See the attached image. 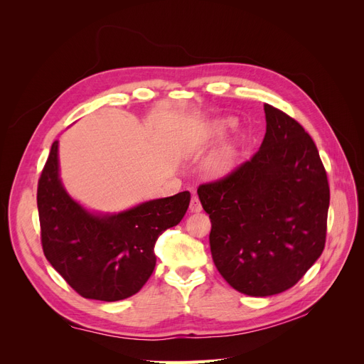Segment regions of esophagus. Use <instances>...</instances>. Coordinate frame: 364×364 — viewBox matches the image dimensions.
Masks as SVG:
<instances>
[{
	"mask_svg": "<svg viewBox=\"0 0 364 364\" xmlns=\"http://www.w3.org/2000/svg\"><path fill=\"white\" fill-rule=\"evenodd\" d=\"M190 211H191V213H200V211H202V205H200V200H199V197H197V196H193V197H191Z\"/></svg>",
	"mask_w": 364,
	"mask_h": 364,
	"instance_id": "esophagus-1",
	"label": "esophagus"
}]
</instances>
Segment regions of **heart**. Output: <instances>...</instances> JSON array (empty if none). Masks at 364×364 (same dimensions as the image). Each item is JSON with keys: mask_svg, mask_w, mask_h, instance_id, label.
<instances>
[{"mask_svg": "<svg viewBox=\"0 0 364 364\" xmlns=\"http://www.w3.org/2000/svg\"><path fill=\"white\" fill-rule=\"evenodd\" d=\"M232 118H217L209 123L203 132V135L199 141V150H206L217 142L222 141L228 132L234 126ZM240 146L241 139L240 136L230 138L225 144L220 146L211 156H209L203 164V173L211 179L225 178L230 171L235 168L238 155H240Z\"/></svg>", "mask_w": 364, "mask_h": 364, "instance_id": "obj_1", "label": "heart"}]
</instances>
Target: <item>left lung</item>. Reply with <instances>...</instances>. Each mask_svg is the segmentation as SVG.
<instances>
[{
  "mask_svg": "<svg viewBox=\"0 0 364 364\" xmlns=\"http://www.w3.org/2000/svg\"><path fill=\"white\" fill-rule=\"evenodd\" d=\"M266 135L250 161L225 179L200 185L211 218L213 261L247 296L278 294L322 255L329 186L317 147L287 114L264 105Z\"/></svg>",
  "mask_w": 364,
  "mask_h": 364,
  "instance_id": "obj_1",
  "label": "left lung"
}]
</instances>
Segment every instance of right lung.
<instances>
[{"instance_id":"right-lung-1","label":"right lung","mask_w":364,"mask_h":364,"mask_svg":"<svg viewBox=\"0 0 364 364\" xmlns=\"http://www.w3.org/2000/svg\"><path fill=\"white\" fill-rule=\"evenodd\" d=\"M190 200L191 194L182 191L118 213L91 211L63 186L54 141L38 183L43 253L86 299H127L151 277L159 235L181 223Z\"/></svg>"}]
</instances>
